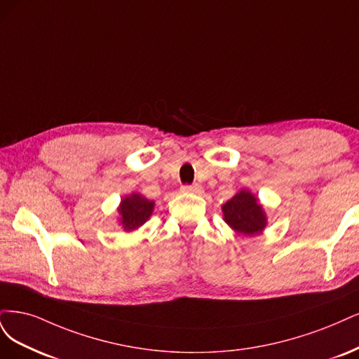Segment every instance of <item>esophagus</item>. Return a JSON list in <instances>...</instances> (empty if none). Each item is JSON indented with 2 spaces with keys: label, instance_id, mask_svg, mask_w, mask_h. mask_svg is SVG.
<instances>
[{
  "label": "esophagus",
  "instance_id": "obj_1",
  "mask_svg": "<svg viewBox=\"0 0 359 359\" xmlns=\"http://www.w3.org/2000/svg\"><path fill=\"white\" fill-rule=\"evenodd\" d=\"M182 189H183V192H187V194H201L203 192V188L200 187V184H192V187L187 184V187H183Z\"/></svg>",
  "mask_w": 359,
  "mask_h": 359
}]
</instances>
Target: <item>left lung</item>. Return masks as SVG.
<instances>
[{
	"label": "left lung",
	"mask_w": 359,
	"mask_h": 359,
	"mask_svg": "<svg viewBox=\"0 0 359 359\" xmlns=\"http://www.w3.org/2000/svg\"><path fill=\"white\" fill-rule=\"evenodd\" d=\"M225 224L237 234L259 236L267 228L269 219L262 204L249 189H240L222 205Z\"/></svg>",
	"instance_id": "1"
}]
</instances>
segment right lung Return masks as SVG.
Here are the masks:
<instances>
[{
  "mask_svg": "<svg viewBox=\"0 0 359 359\" xmlns=\"http://www.w3.org/2000/svg\"><path fill=\"white\" fill-rule=\"evenodd\" d=\"M154 209V201L147 200L142 194L131 192L130 195H125L119 203L118 222L125 233H133L149 221Z\"/></svg>",
  "mask_w": 359,
  "mask_h": 359,
  "instance_id": "add662e5",
  "label": "right lung"
}]
</instances>
